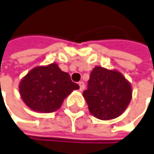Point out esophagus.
Segmentation results:
<instances>
[{
	"label": "esophagus",
	"mask_w": 154,
	"mask_h": 154,
	"mask_svg": "<svg viewBox=\"0 0 154 154\" xmlns=\"http://www.w3.org/2000/svg\"><path fill=\"white\" fill-rule=\"evenodd\" d=\"M79 89H80V91H83L84 88H85V84H84V82H83V81H80V82H79Z\"/></svg>",
	"instance_id": "obj_1"
}]
</instances>
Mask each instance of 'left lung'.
Wrapping results in <instances>:
<instances>
[{
  "mask_svg": "<svg viewBox=\"0 0 154 154\" xmlns=\"http://www.w3.org/2000/svg\"><path fill=\"white\" fill-rule=\"evenodd\" d=\"M131 84L122 74L101 66L92 70L88 88L83 92L90 113L103 120L122 115L131 100Z\"/></svg>",
  "mask_w": 154,
  "mask_h": 154,
  "instance_id": "obj_1",
  "label": "left lung"
}]
</instances>
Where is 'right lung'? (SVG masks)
<instances>
[{
  "instance_id": "add662e5",
  "label": "right lung",
  "mask_w": 154,
  "mask_h": 154,
  "mask_svg": "<svg viewBox=\"0 0 154 154\" xmlns=\"http://www.w3.org/2000/svg\"><path fill=\"white\" fill-rule=\"evenodd\" d=\"M79 86L57 64L37 66L22 79L19 90L23 102L32 110L50 113L57 110L65 98Z\"/></svg>"
}]
</instances>
